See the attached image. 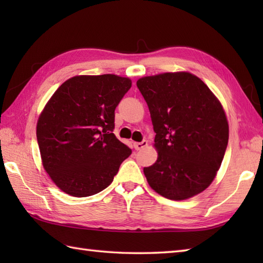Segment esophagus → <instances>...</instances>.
Wrapping results in <instances>:
<instances>
[{
  "label": "esophagus",
  "instance_id": "34e87169",
  "mask_svg": "<svg viewBox=\"0 0 263 263\" xmlns=\"http://www.w3.org/2000/svg\"><path fill=\"white\" fill-rule=\"evenodd\" d=\"M148 146V142L146 140H143L141 142H135V148L136 150H141L143 148H146Z\"/></svg>",
  "mask_w": 263,
  "mask_h": 263
}]
</instances>
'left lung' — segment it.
<instances>
[{"mask_svg":"<svg viewBox=\"0 0 263 263\" xmlns=\"http://www.w3.org/2000/svg\"><path fill=\"white\" fill-rule=\"evenodd\" d=\"M137 86L156 132L157 160L143 168L150 187L175 201L204 191L220 168L230 135L219 99L185 71L143 77Z\"/></svg>","mask_w":263,"mask_h":263,"instance_id":"left-lung-1","label":"left lung"}]
</instances>
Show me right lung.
Here are the masks:
<instances>
[{
	"mask_svg": "<svg viewBox=\"0 0 263 263\" xmlns=\"http://www.w3.org/2000/svg\"><path fill=\"white\" fill-rule=\"evenodd\" d=\"M131 86L116 74L76 76L49 98L36 133L44 168L61 191L85 198L113 182L132 153L113 133L115 108Z\"/></svg>",
	"mask_w": 263,
	"mask_h": 263,
	"instance_id": "add662e5",
	"label": "right lung"
}]
</instances>
